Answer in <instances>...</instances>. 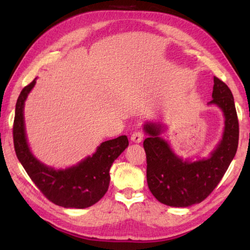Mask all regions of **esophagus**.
I'll return each mask as SVG.
<instances>
[{
    "label": "esophagus",
    "mask_w": 250,
    "mask_h": 250,
    "mask_svg": "<svg viewBox=\"0 0 250 250\" xmlns=\"http://www.w3.org/2000/svg\"><path fill=\"white\" fill-rule=\"evenodd\" d=\"M143 137H144V134H143L142 131H135L131 134V140L135 142V143H141L143 141Z\"/></svg>",
    "instance_id": "esophagus-1"
}]
</instances>
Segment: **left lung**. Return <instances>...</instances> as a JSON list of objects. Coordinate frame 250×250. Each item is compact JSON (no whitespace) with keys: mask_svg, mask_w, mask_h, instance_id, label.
Masks as SVG:
<instances>
[{"mask_svg":"<svg viewBox=\"0 0 250 250\" xmlns=\"http://www.w3.org/2000/svg\"><path fill=\"white\" fill-rule=\"evenodd\" d=\"M213 100L224 111L225 131L222 140L208 159L183 161L161 139V125L146 124L148 134L143 146L147 159V184L152 195L161 203L187 207L201 203L220 183L234 158L238 145V119L234 99L227 84L214 77Z\"/></svg>","mask_w":250,"mask_h":250,"instance_id":"left-lung-1","label":"left lung"}]
</instances>
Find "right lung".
<instances>
[{"instance_id": "obj_1", "label": "right lung", "mask_w": 250, "mask_h": 250, "mask_svg": "<svg viewBox=\"0 0 250 250\" xmlns=\"http://www.w3.org/2000/svg\"><path fill=\"white\" fill-rule=\"evenodd\" d=\"M35 83L34 79L22 89L16 103L13 125L16 155L32 182L50 202L66 208H86L97 203L107 192L109 168L128 147V137L121 135L102 143L91 157L72 167L54 169L44 166L30 151L24 131V101Z\"/></svg>"}]
</instances>
